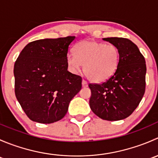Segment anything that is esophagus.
<instances>
[{
  "label": "esophagus",
  "mask_w": 158,
  "mask_h": 158,
  "mask_svg": "<svg viewBox=\"0 0 158 158\" xmlns=\"http://www.w3.org/2000/svg\"><path fill=\"white\" fill-rule=\"evenodd\" d=\"M82 87H87V86H88V82H87L85 80H82Z\"/></svg>",
  "instance_id": "1"
}]
</instances>
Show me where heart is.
Here are the masks:
<instances>
[{"mask_svg":"<svg viewBox=\"0 0 158 158\" xmlns=\"http://www.w3.org/2000/svg\"><path fill=\"white\" fill-rule=\"evenodd\" d=\"M74 53L66 56L68 69L76 73L83 66L85 76L95 83L108 80L118 66L120 52L114 44L85 40L75 46Z\"/></svg>","mask_w":158,"mask_h":158,"instance_id":"heart-1","label":"heart"}]
</instances>
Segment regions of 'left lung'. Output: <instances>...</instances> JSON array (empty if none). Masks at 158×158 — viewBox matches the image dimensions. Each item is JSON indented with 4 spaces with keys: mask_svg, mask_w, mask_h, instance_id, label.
<instances>
[{
    "mask_svg": "<svg viewBox=\"0 0 158 158\" xmlns=\"http://www.w3.org/2000/svg\"><path fill=\"white\" fill-rule=\"evenodd\" d=\"M120 52L118 69L102 84L90 83L89 106L100 118L118 121L126 118L138 106L145 92L146 64L139 49L130 40L103 38Z\"/></svg>",
    "mask_w": 158,
    "mask_h": 158,
    "instance_id": "left-lung-1",
    "label": "left lung"
}]
</instances>
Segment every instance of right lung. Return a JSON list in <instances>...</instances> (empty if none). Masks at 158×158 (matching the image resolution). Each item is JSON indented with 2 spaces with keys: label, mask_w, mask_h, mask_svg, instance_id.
Segmentation results:
<instances>
[{
  "label": "right lung",
  "mask_w": 158,
  "mask_h": 158,
  "mask_svg": "<svg viewBox=\"0 0 158 158\" xmlns=\"http://www.w3.org/2000/svg\"><path fill=\"white\" fill-rule=\"evenodd\" d=\"M75 37L30 42L16 60V98L30 120L42 124L60 121L82 89V77L69 73L66 64Z\"/></svg>",
  "instance_id": "right-lung-1"
}]
</instances>
